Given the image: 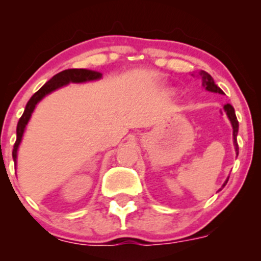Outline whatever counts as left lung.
Segmentation results:
<instances>
[{
  "label": "left lung",
  "instance_id": "obj_1",
  "mask_svg": "<svg viewBox=\"0 0 261 261\" xmlns=\"http://www.w3.org/2000/svg\"><path fill=\"white\" fill-rule=\"evenodd\" d=\"M194 76V74H193ZM199 76L201 77V81H202V87L206 89V91L208 92H212V93H218V94H223V91L222 89L218 87L216 83H215L214 79H212L210 74L206 72V71H200L199 72ZM224 112H226L227 116H228L230 124H232V127H233V143H234V148H236V153L238 155V143H237V135H238V128H239V124H238V120H237V116H236V113H234V108H233L230 104H226V106L223 107ZM227 181H228V178L226 179V181L223 182L222 188L226 187ZM222 188L220 189V190H222ZM218 190V191H220Z\"/></svg>",
  "mask_w": 261,
  "mask_h": 261
}]
</instances>
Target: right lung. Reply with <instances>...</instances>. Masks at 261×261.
I'll use <instances>...</instances> for the list:
<instances>
[{
  "label": "right lung",
  "mask_w": 261,
  "mask_h": 261,
  "mask_svg": "<svg viewBox=\"0 0 261 261\" xmlns=\"http://www.w3.org/2000/svg\"><path fill=\"white\" fill-rule=\"evenodd\" d=\"M101 74L98 71H92V70H86V68H70V70H65L62 72L50 79L45 85L41 87L37 93L33 94V97L29 99L27 103L24 113L20 116L19 121L17 124V140L16 143L13 146V152H12V157H13L14 163L17 162V153L18 148H19L20 142H22L23 134H24L27 124L32 118V114L34 112L37 104L40 101L45 95L50 94V93L56 91V89L61 88V87L67 86L68 83H85V82H91V81H97L101 79Z\"/></svg>",
  "instance_id": "1"
}]
</instances>
